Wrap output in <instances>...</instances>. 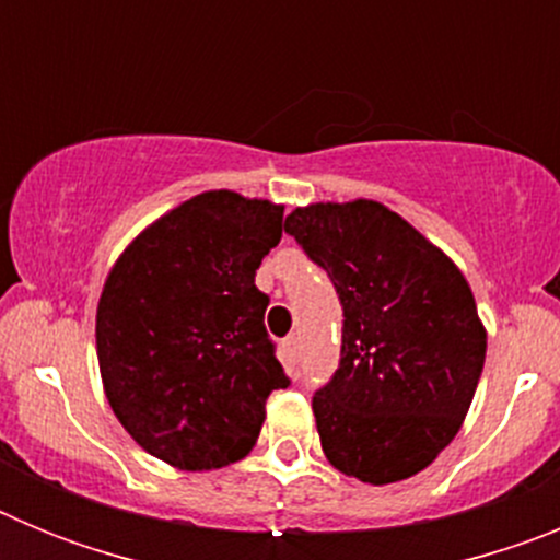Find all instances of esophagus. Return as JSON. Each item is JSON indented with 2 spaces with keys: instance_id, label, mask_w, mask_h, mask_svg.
Wrapping results in <instances>:
<instances>
[{
  "instance_id": "esophagus-1",
  "label": "esophagus",
  "mask_w": 560,
  "mask_h": 560,
  "mask_svg": "<svg viewBox=\"0 0 560 560\" xmlns=\"http://www.w3.org/2000/svg\"><path fill=\"white\" fill-rule=\"evenodd\" d=\"M280 348H283V361H285V364H289V368H294L296 359H300V341H296V336H285Z\"/></svg>"
}]
</instances>
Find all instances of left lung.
Here are the masks:
<instances>
[{"instance_id":"8db88e82","label":"left lung","mask_w":560,"mask_h":560,"mask_svg":"<svg viewBox=\"0 0 560 560\" xmlns=\"http://www.w3.org/2000/svg\"><path fill=\"white\" fill-rule=\"evenodd\" d=\"M339 294L341 361L314 395L334 468L370 485L415 477L463 427L488 334L452 257L373 199L316 201L285 219Z\"/></svg>"}]
</instances>
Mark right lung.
Wrapping results in <instances>:
<instances>
[{
    "mask_svg": "<svg viewBox=\"0 0 560 560\" xmlns=\"http://www.w3.org/2000/svg\"><path fill=\"white\" fill-rule=\"evenodd\" d=\"M283 226V205L199 192L133 237L103 283L95 339L108 404L179 471L244 459L269 395L289 387L255 285Z\"/></svg>",
    "mask_w": 560,
    "mask_h": 560,
    "instance_id": "obj_1",
    "label": "right lung"
}]
</instances>
